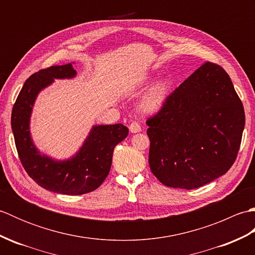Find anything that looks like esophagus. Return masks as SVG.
I'll list each match as a JSON object with an SVG mask.
<instances>
[{"mask_svg":"<svg viewBox=\"0 0 255 255\" xmlns=\"http://www.w3.org/2000/svg\"><path fill=\"white\" fill-rule=\"evenodd\" d=\"M129 130H130V132L132 133H136V132L141 131V127H140V125L138 123L132 122L130 125H129Z\"/></svg>","mask_w":255,"mask_h":255,"instance_id":"esophagus-1","label":"esophagus"}]
</instances>
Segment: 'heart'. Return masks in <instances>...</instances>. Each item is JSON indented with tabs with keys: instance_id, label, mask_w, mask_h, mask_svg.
<instances>
[{
	"instance_id": "1",
	"label": "heart",
	"mask_w": 255,
	"mask_h": 255,
	"mask_svg": "<svg viewBox=\"0 0 255 255\" xmlns=\"http://www.w3.org/2000/svg\"><path fill=\"white\" fill-rule=\"evenodd\" d=\"M169 91L170 85L166 82H160L154 85L142 100L140 104V110L143 113L158 112L164 104L166 97L169 95Z\"/></svg>"
}]
</instances>
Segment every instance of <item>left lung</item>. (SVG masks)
I'll return each instance as SVG.
<instances>
[{"instance_id":"left-lung-1","label":"left lung","mask_w":255,"mask_h":255,"mask_svg":"<svg viewBox=\"0 0 255 255\" xmlns=\"http://www.w3.org/2000/svg\"><path fill=\"white\" fill-rule=\"evenodd\" d=\"M145 123L154 176L165 186L193 189L235 163L246 115L228 73L207 61Z\"/></svg>"}]
</instances>
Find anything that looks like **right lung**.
Here are the masks:
<instances>
[{"label": "right lung", "mask_w": 255, "mask_h": 255, "mask_svg": "<svg viewBox=\"0 0 255 255\" xmlns=\"http://www.w3.org/2000/svg\"><path fill=\"white\" fill-rule=\"evenodd\" d=\"M74 75L71 63L51 66L31 74L16 99L10 117L16 149L27 174L39 186L64 195L86 194L99 187L110 173L114 149L129 131L122 124L94 126L77 155L67 161L58 162L38 152L29 133L36 96L53 79Z\"/></svg>", "instance_id": "obj_1"}]
</instances>
